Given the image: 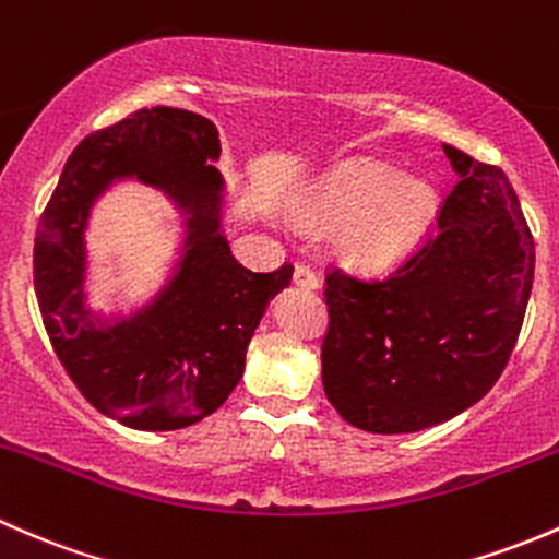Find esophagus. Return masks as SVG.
Returning <instances> with one entry per match:
<instances>
[{
  "mask_svg": "<svg viewBox=\"0 0 559 559\" xmlns=\"http://www.w3.org/2000/svg\"><path fill=\"white\" fill-rule=\"evenodd\" d=\"M293 282H296L298 287L312 290V287H318V274H314L307 263H296V269H293Z\"/></svg>",
  "mask_w": 559,
  "mask_h": 559,
  "instance_id": "esophagus-1",
  "label": "esophagus"
}]
</instances>
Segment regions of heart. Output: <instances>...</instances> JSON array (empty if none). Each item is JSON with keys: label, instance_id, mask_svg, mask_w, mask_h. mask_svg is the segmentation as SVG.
I'll return each instance as SVG.
<instances>
[{"label": "heart", "instance_id": "1", "mask_svg": "<svg viewBox=\"0 0 559 559\" xmlns=\"http://www.w3.org/2000/svg\"><path fill=\"white\" fill-rule=\"evenodd\" d=\"M439 210V191L430 182L368 158L338 166L309 201L318 221H349L344 250L364 263L399 261L433 226Z\"/></svg>", "mask_w": 559, "mask_h": 559}]
</instances>
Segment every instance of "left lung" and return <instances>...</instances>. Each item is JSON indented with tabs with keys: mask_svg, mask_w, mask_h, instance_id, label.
I'll return each instance as SVG.
<instances>
[{
	"mask_svg": "<svg viewBox=\"0 0 559 559\" xmlns=\"http://www.w3.org/2000/svg\"><path fill=\"white\" fill-rule=\"evenodd\" d=\"M460 182L436 231L393 272L331 266L322 388L368 433H414L485 399L511 358L536 269V245L500 166L444 145Z\"/></svg>",
	"mask_w": 559,
	"mask_h": 559,
	"instance_id": "1",
	"label": "left lung"
}]
</instances>
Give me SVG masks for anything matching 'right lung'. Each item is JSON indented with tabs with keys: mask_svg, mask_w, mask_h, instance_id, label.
<instances>
[{
	"mask_svg": "<svg viewBox=\"0 0 559 559\" xmlns=\"http://www.w3.org/2000/svg\"><path fill=\"white\" fill-rule=\"evenodd\" d=\"M217 155V129L201 115L136 109L74 147L39 215L34 290L56 358L91 406L129 428L175 430L215 412L241 379L266 301L290 282L293 263L250 272L217 234L223 180L206 164ZM120 174L192 206V250L147 313L102 329L79 298L82 228L95 195Z\"/></svg>",
	"mask_w": 559,
	"mask_h": 559,
	"instance_id": "add662e5",
	"label": "right lung"
}]
</instances>
